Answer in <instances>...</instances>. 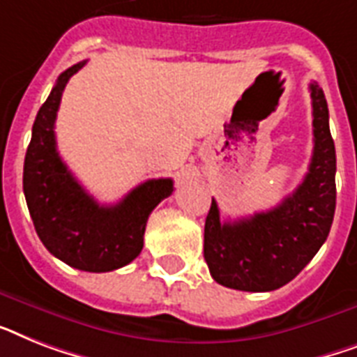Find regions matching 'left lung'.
<instances>
[{
	"label": "left lung",
	"instance_id": "8db88e82",
	"mask_svg": "<svg viewBox=\"0 0 357 357\" xmlns=\"http://www.w3.org/2000/svg\"><path fill=\"white\" fill-rule=\"evenodd\" d=\"M314 153L303 183L277 207L220 222L213 199L205 220L204 257L225 288L271 291L294 280L328 236L335 211V146L323 89L310 84Z\"/></svg>",
	"mask_w": 357,
	"mask_h": 357
}]
</instances>
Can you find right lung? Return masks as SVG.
I'll return each instance as SVG.
<instances>
[{
	"mask_svg": "<svg viewBox=\"0 0 357 357\" xmlns=\"http://www.w3.org/2000/svg\"><path fill=\"white\" fill-rule=\"evenodd\" d=\"M75 63L58 77L33 124L23 165V192L42 244L71 268L104 273L132 262L143 249L150 213L174 190L170 178L149 179L115 205L89 196L58 155L54 121L63 88L84 68Z\"/></svg>",
	"mask_w": 357,
	"mask_h": 357,
	"instance_id": "right-lung-1",
	"label": "right lung"
}]
</instances>
